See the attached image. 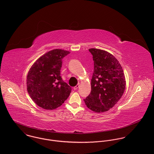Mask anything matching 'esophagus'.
<instances>
[{
	"label": "esophagus",
	"instance_id": "obj_1",
	"mask_svg": "<svg viewBox=\"0 0 154 154\" xmlns=\"http://www.w3.org/2000/svg\"><path fill=\"white\" fill-rule=\"evenodd\" d=\"M79 87V84H78L76 86H75V87H74V90H76V89H78V88Z\"/></svg>",
	"mask_w": 154,
	"mask_h": 154
}]
</instances>
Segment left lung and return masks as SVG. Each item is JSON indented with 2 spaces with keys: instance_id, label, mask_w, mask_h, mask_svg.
Instances as JSON below:
<instances>
[{
  "instance_id": "8db88e82",
  "label": "left lung",
  "mask_w": 154,
  "mask_h": 154,
  "mask_svg": "<svg viewBox=\"0 0 154 154\" xmlns=\"http://www.w3.org/2000/svg\"><path fill=\"white\" fill-rule=\"evenodd\" d=\"M94 63L91 91L84 100L85 105L96 112L107 111L122 97L126 81L119 61L110 53L97 48L89 49Z\"/></svg>"
}]
</instances>
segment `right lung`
<instances>
[{
	"label": "right lung",
	"instance_id": "right-lung-1",
	"mask_svg": "<svg viewBox=\"0 0 154 154\" xmlns=\"http://www.w3.org/2000/svg\"><path fill=\"white\" fill-rule=\"evenodd\" d=\"M70 52L54 49L40 57L31 67L26 78L28 92L39 107L53 110L69 96L72 88L60 76L62 59Z\"/></svg>",
	"mask_w": 154,
	"mask_h": 154
}]
</instances>
